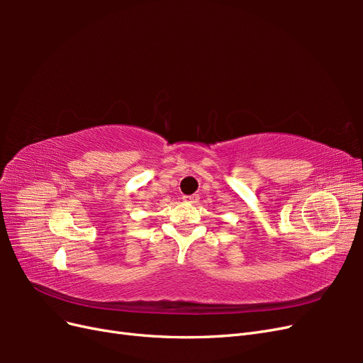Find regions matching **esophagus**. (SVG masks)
I'll list each match as a JSON object with an SVG mask.
<instances>
[{
    "label": "esophagus",
    "instance_id": "1",
    "mask_svg": "<svg viewBox=\"0 0 363 363\" xmlns=\"http://www.w3.org/2000/svg\"><path fill=\"white\" fill-rule=\"evenodd\" d=\"M183 200L189 204H195L196 201H199V195H186V196H183Z\"/></svg>",
    "mask_w": 363,
    "mask_h": 363
}]
</instances>
